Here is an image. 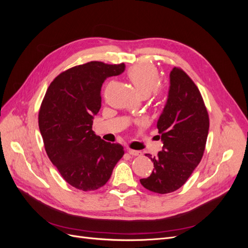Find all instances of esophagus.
Listing matches in <instances>:
<instances>
[{
	"label": "esophagus",
	"instance_id": "esophagus-1",
	"mask_svg": "<svg viewBox=\"0 0 248 248\" xmlns=\"http://www.w3.org/2000/svg\"><path fill=\"white\" fill-rule=\"evenodd\" d=\"M127 151H128V153H129L131 156H140V155H141V152H140V151H137V150L128 149V150H127Z\"/></svg>",
	"mask_w": 248,
	"mask_h": 248
}]
</instances>
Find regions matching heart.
Listing matches in <instances>:
<instances>
[{
	"label": "heart",
	"mask_w": 248,
	"mask_h": 248,
	"mask_svg": "<svg viewBox=\"0 0 248 248\" xmlns=\"http://www.w3.org/2000/svg\"><path fill=\"white\" fill-rule=\"evenodd\" d=\"M129 79L141 96H148L153 91L157 96H160L159 86L160 77L158 69L152 64L134 65L127 72Z\"/></svg>",
	"instance_id": "obj_1"
}]
</instances>
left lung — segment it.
Instances as JSON below:
<instances>
[{"mask_svg": "<svg viewBox=\"0 0 248 248\" xmlns=\"http://www.w3.org/2000/svg\"><path fill=\"white\" fill-rule=\"evenodd\" d=\"M169 98L157 128L163 147L151 175L140 179L146 189L160 194L182 187L201 162L209 131V115L199 88L184 70L174 67L170 74Z\"/></svg>", "mask_w": 248, "mask_h": 248, "instance_id": "left-lung-1", "label": "left lung"}]
</instances>
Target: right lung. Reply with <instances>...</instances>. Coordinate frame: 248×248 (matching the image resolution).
<instances>
[{
  "label": "right lung",
  "mask_w": 248,
  "mask_h": 248,
  "mask_svg": "<svg viewBox=\"0 0 248 248\" xmlns=\"http://www.w3.org/2000/svg\"><path fill=\"white\" fill-rule=\"evenodd\" d=\"M124 69V63L98 61L74 66L50 82L41 102L38 124L46 154L77 189L92 191L106 185L124 155L122 145L104 141L92 130L104 79Z\"/></svg>",
  "instance_id": "add662e5"
}]
</instances>
